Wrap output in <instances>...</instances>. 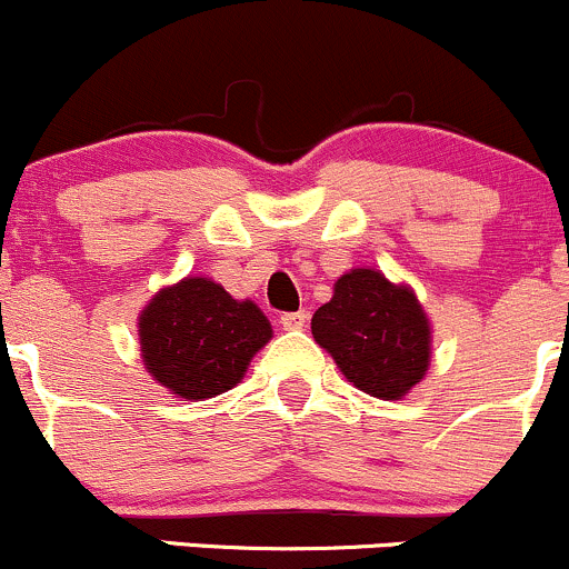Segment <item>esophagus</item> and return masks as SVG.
I'll list each match as a JSON object with an SVG mask.
<instances>
[{
	"label": "esophagus",
	"instance_id": "esophagus-1",
	"mask_svg": "<svg viewBox=\"0 0 569 569\" xmlns=\"http://www.w3.org/2000/svg\"><path fill=\"white\" fill-rule=\"evenodd\" d=\"M279 322H282L284 331H301L307 326V311H284Z\"/></svg>",
	"mask_w": 569,
	"mask_h": 569
}]
</instances>
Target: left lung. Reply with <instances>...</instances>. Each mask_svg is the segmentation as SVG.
I'll return each instance as SVG.
<instances>
[{
  "label": "left lung",
  "mask_w": 569,
  "mask_h": 569,
  "mask_svg": "<svg viewBox=\"0 0 569 569\" xmlns=\"http://www.w3.org/2000/svg\"><path fill=\"white\" fill-rule=\"evenodd\" d=\"M311 336L347 382L382 401L405 399L431 363V322L409 284L350 268L311 317Z\"/></svg>",
  "instance_id": "8db88e82"
}]
</instances>
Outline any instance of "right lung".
<instances>
[{"label": "right lung", "instance_id": "obj_1", "mask_svg": "<svg viewBox=\"0 0 569 569\" xmlns=\"http://www.w3.org/2000/svg\"><path fill=\"white\" fill-rule=\"evenodd\" d=\"M271 336L258 303L238 301L209 277L162 287L138 317L146 371L184 401L236 388Z\"/></svg>", "mask_w": 569, "mask_h": 569}]
</instances>
